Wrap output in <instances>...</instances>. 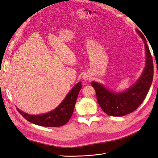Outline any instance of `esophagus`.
I'll return each mask as SVG.
<instances>
[{
	"label": "esophagus",
	"mask_w": 158,
	"mask_h": 158,
	"mask_svg": "<svg viewBox=\"0 0 158 158\" xmlns=\"http://www.w3.org/2000/svg\"><path fill=\"white\" fill-rule=\"evenodd\" d=\"M83 78L84 80H88L89 79V76L88 74H84L83 76Z\"/></svg>",
	"instance_id": "obj_1"
}]
</instances>
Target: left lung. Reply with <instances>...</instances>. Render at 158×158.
<instances>
[{
    "mask_svg": "<svg viewBox=\"0 0 158 158\" xmlns=\"http://www.w3.org/2000/svg\"><path fill=\"white\" fill-rule=\"evenodd\" d=\"M136 31L144 40L146 54L144 70L136 83L122 93L110 92L98 82L91 83L96 92L99 106L105 113L110 116L122 117L135 111L144 100L151 86L154 75L152 56L144 36L139 30Z\"/></svg>",
    "mask_w": 158,
    "mask_h": 158,
    "instance_id": "obj_1",
    "label": "left lung"
}]
</instances>
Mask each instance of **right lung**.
Instances as JSON below:
<instances>
[{"instance_id":"1","label":"right lung","mask_w":158,"mask_h":158,"mask_svg":"<svg viewBox=\"0 0 158 158\" xmlns=\"http://www.w3.org/2000/svg\"><path fill=\"white\" fill-rule=\"evenodd\" d=\"M82 88L81 82H78L66 95L63 102L53 111L44 114L33 115L18 111L29 122L37 125L47 127H59L66 125L73 113L75 103L80 90Z\"/></svg>"}]
</instances>
